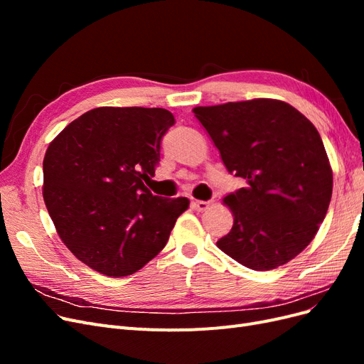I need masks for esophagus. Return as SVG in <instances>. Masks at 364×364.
Returning <instances> with one entry per match:
<instances>
[{"instance_id":"1","label":"esophagus","mask_w":364,"mask_h":364,"mask_svg":"<svg viewBox=\"0 0 364 364\" xmlns=\"http://www.w3.org/2000/svg\"><path fill=\"white\" fill-rule=\"evenodd\" d=\"M191 206L196 209V211H205V209L209 206V202L205 200H193Z\"/></svg>"}]
</instances>
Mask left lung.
<instances>
[{"mask_svg":"<svg viewBox=\"0 0 364 364\" xmlns=\"http://www.w3.org/2000/svg\"><path fill=\"white\" fill-rule=\"evenodd\" d=\"M193 112L229 173L246 181L225 203L234 214L217 241L237 262L272 270L311 243L333 194V170L317 129L289 103L272 98L199 106Z\"/></svg>","mask_w":364,"mask_h":364,"instance_id":"left-lung-1","label":"left lung"}]
</instances>
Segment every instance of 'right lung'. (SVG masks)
Segmentation results:
<instances>
[{"instance_id": "1", "label": "right lung", "mask_w": 364, "mask_h": 364, "mask_svg": "<svg viewBox=\"0 0 364 364\" xmlns=\"http://www.w3.org/2000/svg\"><path fill=\"white\" fill-rule=\"evenodd\" d=\"M174 124L162 107H97L51 141L43 202L63 245L106 277L134 274L165 247L186 197L153 196L146 181Z\"/></svg>"}]
</instances>
